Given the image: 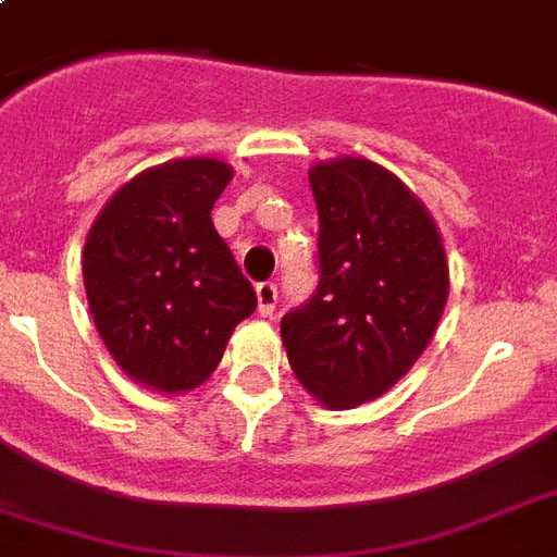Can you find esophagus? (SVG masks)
<instances>
[{
	"label": "esophagus",
	"mask_w": 557,
	"mask_h": 557,
	"mask_svg": "<svg viewBox=\"0 0 557 557\" xmlns=\"http://www.w3.org/2000/svg\"><path fill=\"white\" fill-rule=\"evenodd\" d=\"M274 309H277V286L274 283H260L257 286V312L262 318H271Z\"/></svg>",
	"instance_id": "1"
}]
</instances>
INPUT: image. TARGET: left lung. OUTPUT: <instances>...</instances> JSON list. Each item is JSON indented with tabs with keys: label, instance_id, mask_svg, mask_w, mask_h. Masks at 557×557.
<instances>
[{
	"label": "left lung",
	"instance_id": "1",
	"mask_svg": "<svg viewBox=\"0 0 557 557\" xmlns=\"http://www.w3.org/2000/svg\"><path fill=\"white\" fill-rule=\"evenodd\" d=\"M309 185L321 280L280 335L297 381L323 407L352 410L384 396L431 344L448 304V257L419 196L375 161H318Z\"/></svg>",
	"mask_w": 557,
	"mask_h": 557
}]
</instances>
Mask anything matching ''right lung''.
I'll list each match as a JSON object with an SVG mask.
<instances>
[{
    "instance_id": "right-lung-1",
    "label": "right lung",
    "mask_w": 557,
    "mask_h": 557,
    "mask_svg": "<svg viewBox=\"0 0 557 557\" xmlns=\"http://www.w3.org/2000/svg\"><path fill=\"white\" fill-rule=\"evenodd\" d=\"M231 178V164L210 156L147 168L112 193L86 236L83 286L98 335L135 384L164 396L205 384L257 309L210 219Z\"/></svg>"
}]
</instances>
